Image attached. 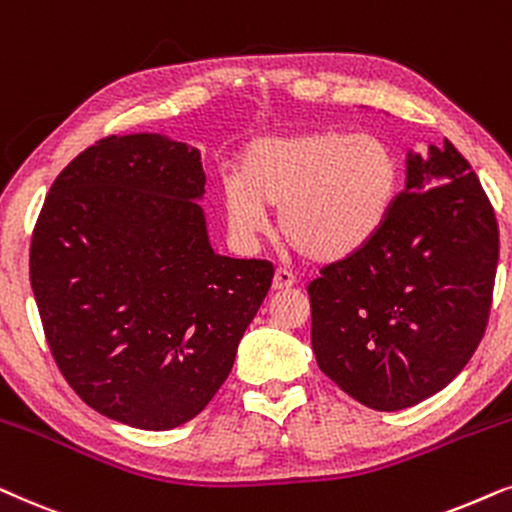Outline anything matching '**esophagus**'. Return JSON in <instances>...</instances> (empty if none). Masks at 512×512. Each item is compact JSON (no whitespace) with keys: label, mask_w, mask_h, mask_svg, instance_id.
Wrapping results in <instances>:
<instances>
[{"label":"esophagus","mask_w":512,"mask_h":512,"mask_svg":"<svg viewBox=\"0 0 512 512\" xmlns=\"http://www.w3.org/2000/svg\"><path fill=\"white\" fill-rule=\"evenodd\" d=\"M292 285H295V276H292L288 269H276L274 283H271V288H274V290H288V288H292Z\"/></svg>","instance_id":"34e87169"}]
</instances>
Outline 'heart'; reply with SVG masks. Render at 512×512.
Segmentation results:
<instances>
[{
  "mask_svg": "<svg viewBox=\"0 0 512 512\" xmlns=\"http://www.w3.org/2000/svg\"><path fill=\"white\" fill-rule=\"evenodd\" d=\"M400 161L370 133L316 131L250 142L238 173L222 180L231 234L255 241L281 210L285 243L306 260L332 264L365 250L391 220L400 194Z\"/></svg>",
  "mask_w": 512,
  "mask_h": 512,
  "instance_id": "b5f03b06",
  "label": "heart"
}]
</instances>
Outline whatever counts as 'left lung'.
<instances>
[{
    "mask_svg": "<svg viewBox=\"0 0 512 512\" xmlns=\"http://www.w3.org/2000/svg\"><path fill=\"white\" fill-rule=\"evenodd\" d=\"M496 262L499 224L470 163L449 140L410 152L384 231L309 285L320 372L379 412L431 398L485 335Z\"/></svg>",
    "mask_w": 512,
    "mask_h": 512,
    "instance_id": "obj_1",
    "label": "left lung"
}]
</instances>
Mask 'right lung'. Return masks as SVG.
Segmentation results:
<instances>
[{
  "label": "right lung",
  "instance_id": "add662e5",
  "mask_svg": "<svg viewBox=\"0 0 512 512\" xmlns=\"http://www.w3.org/2000/svg\"><path fill=\"white\" fill-rule=\"evenodd\" d=\"M201 152L109 135L56 177L30 245L44 335L74 393L145 431L194 419L220 391L274 267L210 248Z\"/></svg>",
  "mask_w": 512,
  "mask_h": 512
}]
</instances>
